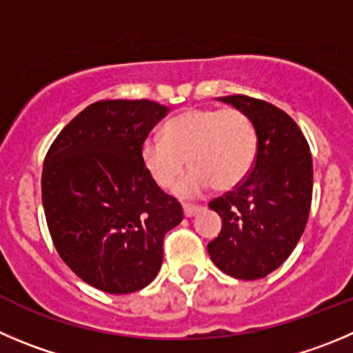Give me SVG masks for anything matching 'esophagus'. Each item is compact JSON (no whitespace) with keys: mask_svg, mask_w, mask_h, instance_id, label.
Instances as JSON below:
<instances>
[{"mask_svg":"<svg viewBox=\"0 0 353 353\" xmlns=\"http://www.w3.org/2000/svg\"><path fill=\"white\" fill-rule=\"evenodd\" d=\"M201 211V206H197V204H183V214L185 216H194L196 213H199Z\"/></svg>","mask_w":353,"mask_h":353,"instance_id":"obj_1","label":"esophagus"}]
</instances>
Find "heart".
<instances>
[{
  "mask_svg": "<svg viewBox=\"0 0 353 353\" xmlns=\"http://www.w3.org/2000/svg\"><path fill=\"white\" fill-rule=\"evenodd\" d=\"M256 154V126L239 109L185 110L164 124L163 139H147L140 149L143 168L164 190L174 185L185 163L192 168L176 187L185 197L199 196L211 185L223 192L239 187Z\"/></svg>",
  "mask_w": 353,
  "mask_h": 353,
  "instance_id": "b5f03b06",
  "label": "heart"
}]
</instances>
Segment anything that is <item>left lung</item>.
Returning a JSON list of instances; mask_svg holds the SVG:
<instances>
[{
    "instance_id": "obj_1",
    "label": "left lung",
    "mask_w": 353,
    "mask_h": 353,
    "mask_svg": "<svg viewBox=\"0 0 353 353\" xmlns=\"http://www.w3.org/2000/svg\"><path fill=\"white\" fill-rule=\"evenodd\" d=\"M218 100L251 117L258 154L246 180L210 203L221 218V232L208 253L230 277L261 279L288 260L307 225L314 185L310 147L279 107L246 95Z\"/></svg>"
}]
</instances>
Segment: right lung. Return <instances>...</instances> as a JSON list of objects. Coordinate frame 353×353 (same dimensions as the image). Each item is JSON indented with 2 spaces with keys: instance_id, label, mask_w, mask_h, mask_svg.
<instances>
[{
  "instance_id": "1",
  "label": "right lung",
  "mask_w": 353,
  "mask_h": 353,
  "mask_svg": "<svg viewBox=\"0 0 353 353\" xmlns=\"http://www.w3.org/2000/svg\"><path fill=\"white\" fill-rule=\"evenodd\" d=\"M168 110L152 100H99L67 124L45 157L41 196L53 244L79 279L105 293L152 283L164 236L183 218L140 157Z\"/></svg>"
}]
</instances>
